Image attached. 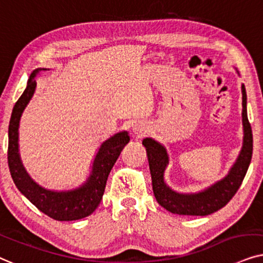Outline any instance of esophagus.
I'll return each mask as SVG.
<instances>
[{
	"mask_svg": "<svg viewBox=\"0 0 263 263\" xmlns=\"http://www.w3.org/2000/svg\"><path fill=\"white\" fill-rule=\"evenodd\" d=\"M148 126H146L144 122H137V124L132 126V132H134V135L137 138L144 137V136L148 134Z\"/></svg>",
	"mask_w": 263,
	"mask_h": 263,
	"instance_id": "esophagus-1",
	"label": "esophagus"
}]
</instances>
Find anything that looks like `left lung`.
<instances>
[{
    "mask_svg": "<svg viewBox=\"0 0 263 263\" xmlns=\"http://www.w3.org/2000/svg\"><path fill=\"white\" fill-rule=\"evenodd\" d=\"M241 122H243V145L236 162L222 179L198 192L181 194L174 191L164 181V171L170 163V156L164 146L153 138L143 139L148 155L153 191L161 207L179 215L204 216L225 207L233 197L246 177L253 156V132L248 120L247 91L241 84Z\"/></svg>",
    "mask_w": 263,
    "mask_h": 263,
    "instance_id": "8db88e82",
    "label": "left lung"
}]
</instances>
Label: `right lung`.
Returning a JSON list of instances; mask_svg holds the SVG:
<instances>
[{"label": "right lung", "mask_w": 263, "mask_h": 263, "mask_svg": "<svg viewBox=\"0 0 263 263\" xmlns=\"http://www.w3.org/2000/svg\"><path fill=\"white\" fill-rule=\"evenodd\" d=\"M47 68H37L30 76L26 89L13 108L8 127V166L14 184L42 213L58 221H73L89 216L99 207L111 168L129 142L127 131L118 132L100 145L91 172L80 186L72 190H49L37 184L26 172L19 154V124L36 91V76Z\"/></svg>", "instance_id": "1"}]
</instances>
